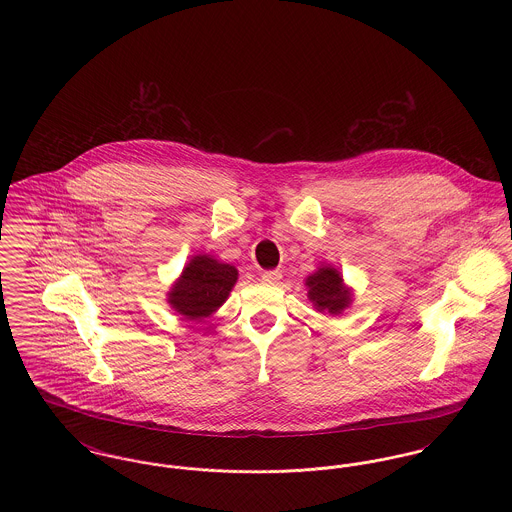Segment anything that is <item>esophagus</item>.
Segmentation results:
<instances>
[{
    "label": "esophagus",
    "mask_w": 512,
    "mask_h": 512,
    "mask_svg": "<svg viewBox=\"0 0 512 512\" xmlns=\"http://www.w3.org/2000/svg\"><path fill=\"white\" fill-rule=\"evenodd\" d=\"M280 278H282V274H280L278 270H267V272L261 274V280H263L265 284H276Z\"/></svg>",
    "instance_id": "obj_1"
}]
</instances>
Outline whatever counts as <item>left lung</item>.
<instances>
[{
  "instance_id": "1",
  "label": "left lung",
  "mask_w": 512,
  "mask_h": 512,
  "mask_svg": "<svg viewBox=\"0 0 512 512\" xmlns=\"http://www.w3.org/2000/svg\"><path fill=\"white\" fill-rule=\"evenodd\" d=\"M309 299L318 311H328L330 315L341 313L349 301L351 293L343 288L340 272L336 268L324 267L307 278Z\"/></svg>"
}]
</instances>
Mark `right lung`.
I'll return each mask as SVG.
<instances>
[{"label":"right lung","instance_id":"obj_1","mask_svg":"<svg viewBox=\"0 0 512 512\" xmlns=\"http://www.w3.org/2000/svg\"><path fill=\"white\" fill-rule=\"evenodd\" d=\"M236 280L238 270L232 265H224L207 255H197L172 286L169 303L186 318L209 317L226 301Z\"/></svg>","mask_w":512,"mask_h":512}]
</instances>
